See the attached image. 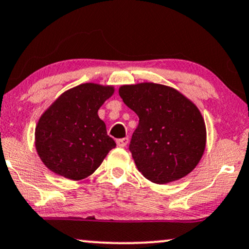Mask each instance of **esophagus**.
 <instances>
[{
	"mask_svg": "<svg viewBox=\"0 0 249 249\" xmlns=\"http://www.w3.org/2000/svg\"><path fill=\"white\" fill-rule=\"evenodd\" d=\"M116 142H117V146H119V147H125V146L128 143V138L125 137V138H121V139H117Z\"/></svg>",
	"mask_w": 249,
	"mask_h": 249,
	"instance_id": "1",
	"label": "esophagus"
}]
</instances>
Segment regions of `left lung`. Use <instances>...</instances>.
Returning <instances> with one entry per match:
<instances>
[{
    "label": "left lung",
    "instance_id": "obj_1",
    "mask_svg": "<svg viewBox=\"0 0 249 249\" xmlns=\"http://www.w3.org/2000/svg\"><path fill=\"white\" fill-rule=\"evenodd\" d=\"M119 96L139 117L128 147L138 170L158 184L188 175L205 148V124L196 106L157 83L123 86Z\"/></svg>",
    "mask_w": 249,
    "mask_h": 249
}]
</instances>
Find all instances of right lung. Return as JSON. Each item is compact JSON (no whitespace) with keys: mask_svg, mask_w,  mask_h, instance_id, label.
I'll list each match as a JSON object with an SVG mask.
<instances>
[{"mask_svg":"<svg viewBox=\"0 0 249 249\" xmlns=\"http://www.w3.org/2000/svg\"><path fill=\"white\" fill-rule=\"evenodd\" d=\"M112 94V87L85 83L46 110L36 127V148L47 168L76 181L101 166L116 142L97 111Z\"/></svg>","mask_w":249,"mask_h":249,"instance_id":"add662e5","label":"right lung"}]
</instances>
